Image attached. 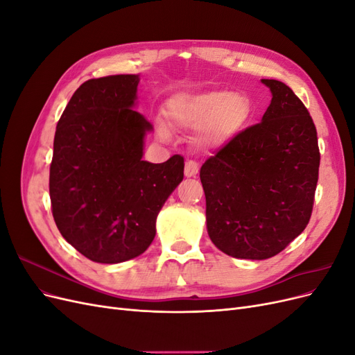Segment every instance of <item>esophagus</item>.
<instances>
[{
    "label": "esophagus",
    "instance_id": "obj_1",
    "mask_svg": "<svg viewBox=\"0 0 355 355\" xmlns=\"http://www.w3.org/2000/svg\"><path fill=\"white\" fill-rule=\"evenodd\" d=\"M198 171H200V167H198L197 161L188 159L187 164H185V176L187 178H196L198 175Z\"/></svg>",
    "mask_w": 355,
    "mask_h": 355
}]
</instances>
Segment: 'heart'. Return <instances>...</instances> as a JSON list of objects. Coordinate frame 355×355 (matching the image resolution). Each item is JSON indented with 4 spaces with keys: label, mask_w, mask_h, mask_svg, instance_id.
Masks as SVG:
<instances>
[{
    "label": "heart",
    "mask_w": 355,
    "mask_h": 355,
    "mask_svg": "<svg viewBox=\"0 0 355 355\" xmlns=\"http://www.w3.org/2000/svg\"><path fill=\"white\" fill-rule=\"evenodd\" d=\"M170 115L178 125L197 132L200 145L216 148L244 130L253 116V105L243 93L211 90L176 96L170 102ZM157 128L161 139H168L164 124Z\"/></svg>",
    "instance_id": "obj_1"
}]
</instances>
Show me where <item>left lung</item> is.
Here are the masks:
<instances>
[{
	"mask_svg": "<svg viewBox=\"0 0 355 355\" xmlns=\"http://www.w3.org/2000/svg\"><path fill=\"white\" fill-rule=\"evenodd\" d=\"M272 99L201 166L207 232L228 256L262 261L284 250L313 213L318 180L317 130L305 105L282 81L262 80Z\"/></svg>",
	"mask_w": 355,
	"mask_h": 355,
	"instance_id": "8db88e82",
	"label": "left lung"
}]
</instances>
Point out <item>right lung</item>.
Segmentation results:
<instances>
[{
    "instance_id": "right-lung-1",
    "label": "right lung",
    "mask_w": 355,
    "mask_h": 355,
    "mask_svg": "<svg viewBox=\"0 0 355 355\" xmlns=\"http://www.w3.org/2000/svg\"><path fill=\"white\" fill-rule=\"evenodd\" d=\"M139 75L83 83L56 127L50 166L53 218L87 259L120 263L142 254L157 216L184 179V157L144 161L153 125L133 110Z\"/></svg>"
}]
</instances>
